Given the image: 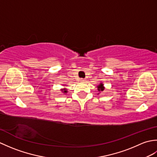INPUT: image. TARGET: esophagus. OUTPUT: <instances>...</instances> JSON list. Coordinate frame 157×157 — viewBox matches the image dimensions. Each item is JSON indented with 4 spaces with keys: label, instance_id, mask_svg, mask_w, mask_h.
<instances>
[{
    "label": "esophagus",
    "instance_id": "obj_1",
    "mask_svg": "<svg viewBox=\"0 0 157 157\" xmlns=\"http://www.w3.org/2000/svg\"><path fill=\"white\" fill-rule=\"evenodd\" d=\"M79 81H80L81 82H85V81H86V79H84V78H81V79H80V80H79Z\"/></svg>",
    "mask_w": 157,
    "mask_h": 157
}]
</instances>
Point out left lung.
<instances>
[{"label": "left lung", "mask_w": 157, "mask_h": 157, "mask_svg": "<svg viewBox=\"0 0 157 157\" xmlns=\"http://www.w3.org/2000/svg\"><path fill=\"white\" fill-rule=\"evenodd\" d=\"M98 92L104 90V87H103V84H100V85H98Z\"/></svg>", "instance_id": "obj_1"}]
</instances>
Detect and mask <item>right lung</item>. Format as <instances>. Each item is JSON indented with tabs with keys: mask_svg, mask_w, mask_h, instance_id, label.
<instances>
[{
	"mask_svg": "<svg viewBox=\"0 0 157 157\" xmlns=\"http://www.w3.org/2000/svg\"><path fill=\"white\" fill-rule=\"evenodd\" d=\"M63 92H64V93H66V92H67V90H65V89H63Z\"/></svg>",
	"mask_w": 157,
	"mask_h": 157,
	"instance_id": "1",
	"label": "right lung"
}]
</instances>
